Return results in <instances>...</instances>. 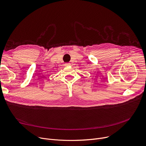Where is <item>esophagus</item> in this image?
Listing matches in <instances>:
<instances>
[{"label": "esophagus", "instance_id": "obj_1", "mask_svg": "<svg viewBox=\"0 0 146 146\" xmlns=\"http://www.w3.org/2000/svg\"><path fill=\"white\" fill-rule=\"evenodd\" d=\"M70 64H69V63L65 64V66H70Z\"/></svg>", "mask_w": 146, "mask_h": 146}]
</instances>
